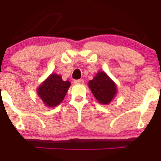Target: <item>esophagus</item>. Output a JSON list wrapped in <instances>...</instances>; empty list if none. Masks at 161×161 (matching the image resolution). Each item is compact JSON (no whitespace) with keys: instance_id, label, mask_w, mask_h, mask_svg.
Instances as JSON below:
<instances>
[{"instance_id":"1","label":"esophagus","mask_w":161,"mask_h":161,"mask_svg":"<svg viewBox=\"0 0 161 161\" xmlns=\"http://www.w3.org/2000/svg\"><path fill=\"white\" fill-rule=\"evenodd\" d=\"M84 82L83 79H76V80L74 81V83L75 84H82Z\"/></svg>"}]
</instances>
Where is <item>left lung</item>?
<instances>
[{"label": "left lung", "instance_id": "8db88e82", "mask_svg": "<svg viewBox=\"0 0 161 161\" xmlns=\"http://www.w3.org/2000/svg\"><path fill=\"white\" fill-rule=\"evenodd\" d=\"M88 84L94 96L102 104L109 103L116 93L115 84L104 72L97 74Z\"/></svg>", "mask_w": 161, "mask_h": 161}]
</instances>
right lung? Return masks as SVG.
<instances>
[{"label":"right lung","instance_id":"right-lung-1","mask_svg":"<svg viewBox=\"0 0 161 161\" xmlns=\"http://www.w3.org/2000/svg\"><path fill=\"white\" fill-rule=\"evenodd\" d=\"M70 86L69 81H63L60 75L52 74L37 89V94L46 106L53 108L63 100Z\"/></svg>","mask_w":161,"mask_h":161}]
</instances>
